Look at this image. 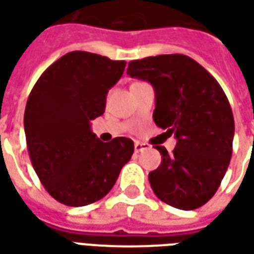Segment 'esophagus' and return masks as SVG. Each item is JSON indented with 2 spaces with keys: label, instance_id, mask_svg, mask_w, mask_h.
<instances>
[{
  "label": "esophagus",
  "instance_id": "1",
  "mask_svg": "<svg viewBox=\"0 0 254 254\" xmlns=\"http://www.w3.org/2000/svg\"><path fill=\"white\" fill-rule=\"evenodd\" d=\"M145 148H148V144H145V143H140V141H136L134 143V151L140 152L145 150Z\"/></svg>",
  "mask_w": 254,
  "mask_h": 254
}]
</instances>
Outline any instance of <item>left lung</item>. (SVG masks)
I'll list each match as a JSON object with an SVG mask.
<instances>
[{
    "mask_svg": "<svg viewBox=\"0 0 254 254\" xmlns=\"http://www.w3.org/2000/svg\"><path fill=\"white\" fill-rule=\"evenodd\" d=\"M127 72L155 90L154 122L175 134L172 154L157 145L161 165L150 172L154 194L170 206L192 210L219 189L232 155L234 115L220 84L186 55L132 60Z\"/></svg>",
    "mask_w": 254,
    "mask_h": 254,
    "instance_id": "8db88e82",
    "label": "left lung"
}]
</instances>
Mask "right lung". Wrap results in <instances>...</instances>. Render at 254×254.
I'll list each match as a JSON object with an SVG mask.
<instances>
[{"mask_svg":"<svg viewBox=\"0 0 254 254\" xmlns=\"http://www.w3.org/2000/svg\"><path fill=\"white\" fill-rule=\"evenodd\" d=\"M125 65L96 53L68 52L41 74L30 92L24 111L28 155L42 186L63 205L102 199L132 158L130 139L104 143L90 130Z\"/></svg>","mask_w":254,"mask_h":254,"instance_id":"1","label":"right lung"}]
</instances>
